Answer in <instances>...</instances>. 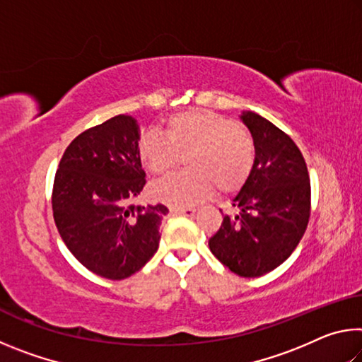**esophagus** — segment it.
I'll return each mask as SVG.
<instances>
[{"label":"esophagus","mask_w":362,"mask_h":362,"mask_svg":"<svg viewBox=\"0 0 362 362\" xmlns=\"http://www.w3.org/2000/svg\"><path fill=\"white\" fill-rule=\"evenodd\" d=\"M194 212H196L194 207H173V209H170V214H174V216L192 217L194 216Z\"/></svg>","instance_id":"obj_1"}]
</instances>
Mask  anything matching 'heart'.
Here are the masks:
<instances>
[{
  "label": "heart",
  "mask_w": 362,
  "mask_h": 362,
  "mask_svg": "<svg viewBox=\"0 0 362 362\" xmlns=\"http://www.w3.org/2000/svg\"><path fill=\"white\" fill-rule=\"evenodd\" d=\"M164 138L146 131L139 140V156L153 175L164 177L187 158L189 173L174 175L153 188L156 198L174 207L192 206L217 187L233 193L249 179L255 164V144L235 121L206 110L177 113L166 121Z\"/></svg>",
  "instance_id": "heart-1"
}]
</instances>
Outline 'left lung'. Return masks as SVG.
<instances>
[{"label": "left lung", "mask_w": 362, "mask_h": 362, "mask_svg": "<svg viewBox=\"0 0 362 362\" xmlns=\"http://www.w3.org/2000/svg\"><path fill=\"white\" fill-rule=\"evenodd\" d=\"M241 119L255 144V164L233 198L235 216H225L209 240L211 252L235 274L262 276L289 259L310 218L311 187L302 151L260 115Z\"/></svg>", "instance_id": "left-lung-1"}]
</instances>
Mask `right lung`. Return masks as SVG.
I'll return each instance as SVG.
<instances>
[{
    "mask_svg": "<svg viewBox=\"0 0 362 362\" xmlns=\"http://www.w3.org/2000/svg\"><path fill=\"white\" fill-rule=\"evenodd\" d=\"M140 131L118 115L84 131L66 146L54 179L52 212L65 246L89 272L124 279L159 246L166 206H137L145 187Z\"/></svg>",
    "mask_w": 362,
    "mask_h": 362,
    "instance_id": "add662e5",
    "label": "right lung"
}]
</instances>
